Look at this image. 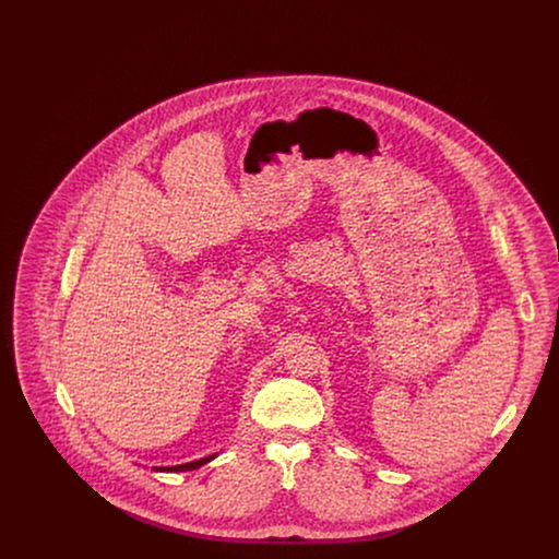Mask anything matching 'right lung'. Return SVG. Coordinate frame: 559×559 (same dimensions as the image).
Returning a JSON list of instances; mask_svg holds the SVG:
<instances>
[{
	"instance_id": "right-lung-1",
	"label": "right lung",
	"mask_w": 559,
	"mask_h": 559,
	"mask_svg": "<svg viewBox=\"0 0 559 559\" xmlns=\"http://www.w3.org/2000/svg\"><path fill=\"white\" fill-rule=\"evenodd\" d=\"M217 454H219V452H213V454H207V456H203V459H199V461H190V463H182V465H171V467H153V469H155V472H167V474H174V472H192V469H199L201 465L213 461Z\"/></svg>"
}]
</instances>
